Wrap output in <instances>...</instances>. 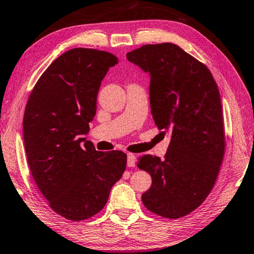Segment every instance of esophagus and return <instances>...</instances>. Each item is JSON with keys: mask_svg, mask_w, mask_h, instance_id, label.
<instances>
[{"mask_svg": "<svg viewBox=\"0 0 254 254\" xmlns=\"http://www.w3.org/2000/svg\"><path fill=\"white\" fill-rule=\"evenodd\" d=\"M136 162V158L133 154H127V166L128 167H134Z\"/></svg>", "mask_w": 254, "mask_h": 254, "instance_id": "34e87169", "label": "esophagus"}]
</instances>
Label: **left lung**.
<instances>
[{
	"mask_svg": "<svg viewBox=\"0 0 254 254\" xmlns=\"http://www.w3.org/2000/svg\"><path fill=\"white\" fill-rule=\"evenodd\" d=\"M127 59L149 73L152 118L164 135H171L164 159L143 155L138 160L152 179L142 202L156 215L181 218L206 200L223 162L218 87L208 67L175 44L144 45Z\"/></svg>",
	"mask_w": 254,
	"mask_h": 254,
	"instance_id": "obj_1",
	"label": "left lung"
}]
</instances>
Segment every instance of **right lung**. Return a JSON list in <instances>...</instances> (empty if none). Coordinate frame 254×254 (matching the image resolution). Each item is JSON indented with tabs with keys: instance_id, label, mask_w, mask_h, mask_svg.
Segmentation results:
<instances>
[{
	"instance_id": "right-lung-1",
	"label": "right lung",
	"mask_w": 254,
	"mask_h": 254,
	"mask_svg": "<svg viewBox=\"0 0 254 254\" xmlns=\"http://www.w3.org/2000/svg\"><path fill=\"white\" fill-rule=\"evenodd\" d=\"M119 60L108 52L72 48L35 84L23 115V141L36 184L56 214L90 218L122 178L127 155L97 151L86 138L102 80Z\"/></svg>"
}]
</instances>
